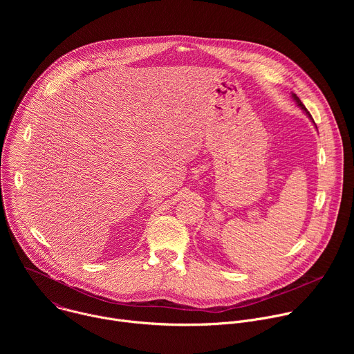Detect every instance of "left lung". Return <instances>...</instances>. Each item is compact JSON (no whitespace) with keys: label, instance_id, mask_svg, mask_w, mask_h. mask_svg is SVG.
<instances>
[{"label":"left lung","instance_id":"obj_1","mask_svg":"<svg viewBox=\"0 0 354 354\" xmlns=\"http://www.w3.org/2000/svg\"><path fill=\"white\" fill-rule=\"evenodd\" d=\"M291 97H292V99H294V100H295V102H297V105H298V106H299V108H301V109H302V111H304V112H306V115H307V116H308V118H310V119H311V120H313V122H314V119H313V118H311V115H310V112H308V111H307V109H306V106H304V105H302V102H301V100H299V97H298V96H297V95H295V93H291ZM314 124H315V122H314Z\"/></svg>","mask_w":354,"mask_h":354}]
</instances>
